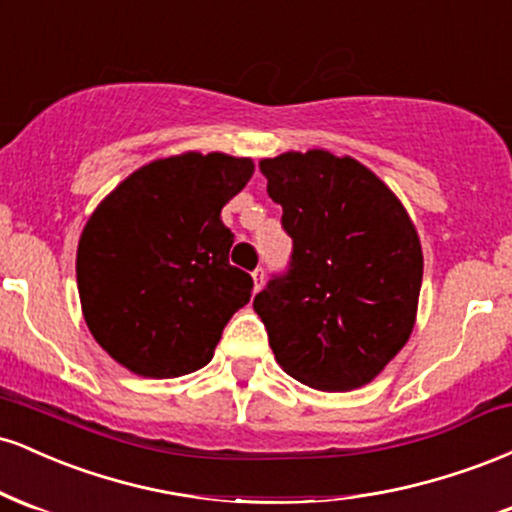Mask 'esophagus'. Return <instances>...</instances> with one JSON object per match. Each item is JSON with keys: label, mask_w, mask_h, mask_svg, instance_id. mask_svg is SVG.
Segmentation results:
<instances>
[{"label": "esophagus", "mask_w": 512, "mask_h": 512, "mask_svg": "<svg viewBox=\"0 0 512 512\" xmlns=\"http://www.w3.org/2000/svg\"><path fill=\"white\" fill-rule=\"evenodd\" d=\"M252 281H255V291H260L264 286V269L257 267L255 272H252Z\"/></svg>", "instance_id": "obj_1"}]
</instances>
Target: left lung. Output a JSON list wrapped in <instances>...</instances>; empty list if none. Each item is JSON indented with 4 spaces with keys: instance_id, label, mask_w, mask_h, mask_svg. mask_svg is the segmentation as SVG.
I'll use <instances>...</instances> for the list:
<instances>
[{
    "instance_id": "8db88e82",
    "label": "left lung",
    "mask_w": 512,
    "mask_h": 512,
    "mask_svg": "<svg viewBox=\"0 0 512 512\" xmlns=\"http://www.w3.org/2000/svg\"><path fill=\"white\" fill-rule=\"evenodd\" d=\"M260 170L293 240L289 272L252 301L276 363L315 390L370 383L414 330L424 255L407 209L351 156L286 151Z\"/></svg>"
}]
</instances>
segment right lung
<instances>
[{
	"instance_id": "1",
	"label": "right lung",
	"mask_w": 512,
	"mask_h": 512,
	"mask_svg": "<svg viewBox=\"0 0 512 512\" xmlns=\"http://www.w3.org/2000/svg\"><path fill=\"white\" fill-rule=\"evenodd\" d=\"M255 173L250 158L187 154L134 170L98 204L76 250L93 339L144 378L207 366L252 276L228 264L221 209Z\"/></svg>"
}]
</instances>
